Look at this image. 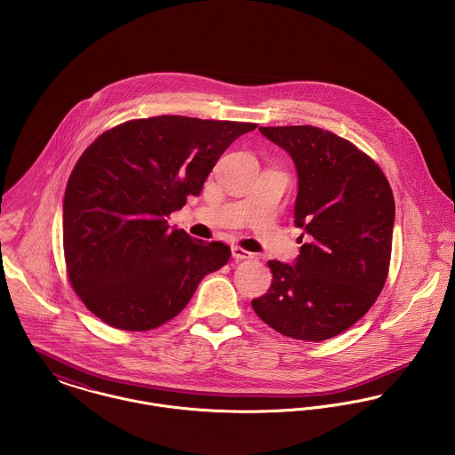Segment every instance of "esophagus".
Segmentation results:
<instances>
[{"instance_id": "esophagus-1", "label": "esophagus", "mask_w": 455, "mask_h": 455, "mask_svg": "<svg viewBox=\"0 0 455 455\" xmlns=\"http://www.w3.org/2000/svg\"><path fill=\"white\" fill-rule=\"evenodd\" d=\"M232 256L235 259H248V258H252V252L246 251V250H243L239 246H232Z\"/></svg>"}]
</instances>
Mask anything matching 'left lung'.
Here are the masks:
<instances>
[{
	"label": "left lung",
	"mask_w": 455,
	"mask_h": 455,
	"mask_svg": "<svg viewBox=\"0 0 455 455\" xmlns=\"http://www.w3.org/2000/svg\"><path fill=\"white\" fill-rule=\"evenodd\" d=\"M258 131L295 162V225L307 243L293 265L268 261L272 284L252 308L286 337L328 340L359 321L386 284L393 190L366 153L330 131L312 125Z\"/></svg>",
	"instance_id": "1"
}]
</instances>
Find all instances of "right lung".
Listing matches in <instances>:
<instances>
[{
  "mask_svg": "<svg viewBox=\"0 0 455 455\" xmlns=\"http://www.w3.org/2000/svg\"><path fill=\"white\" fill-rule=\"evenodd\" d=\"M256 124L162 115L124 122L78 158L62 204L68 275L85 307L125 331L153 330L194 297L230 248L171 228L223 152Z\"/></svg>",
  "mask_w": 455,
  "mask_h": 455,
  "instance_id": "right-lung-1",
  "label": "right lung"
}]
</instances>
